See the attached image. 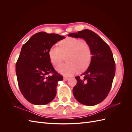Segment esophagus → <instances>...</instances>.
Instances as JSON below:
<instances>
[{"instance_id":"esophagus-1","label":"esophagus","mask_w":132,"mask_h":132,"mask_svg":"<svg viewBox=\"0 0 132 132\" xmlns=\"http://www.w3.org/2000/svg\"><path fill=\"white\" fill-rule=\"evenodd\" d=\"M68 79H69V78H68V77H64L63 78V79L64 80H65V81H66V80H67Z\"/></svg>"}]
</instances>
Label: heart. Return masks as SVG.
I'll use <instances>...</instances> for the list:
<instances>
[{"instance_id": "1", "label": "heart", "mask_w": 132, "mask_h": 132, "mask_svg": "<svg viewBox=\"0 0 132 132\" xmlns=\"http://www.w3.org/2000/svg\"><path fill=\"white\" fill-rule=\"evenodd\" d=\"M59 47L54 45L48 51V55L52 64L57 67L66 56L67 63L57 68L60 73L70 76L80 70H86L92 60V51L89 44L80 39L68 37L59 42Z\"/></svg>"}]
</instances>
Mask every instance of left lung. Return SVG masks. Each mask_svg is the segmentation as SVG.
I'll use <instances>...</instances> for the list:
<instances>
[{
  "label": "left lung",
  "mask_w": 132,
  "mask_h": 132,
  "mask_svg": "<svg viewBox=\"0 0 132 132\" xmlns=\"http://www.w3.org/2000/svg\"><path fill=\"white\" fill-rule=\"evenodd\" d=\"M68 36L84 39L92 51V60L83 78L75 77L73 89L75 98L86 106H94L104 100L109 94L115 75L116 65L109 46L94 32L85 29Z\"/></svg>",
  "instance_id": "1"
}]
</instances>
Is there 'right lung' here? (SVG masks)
Instances as JSON below:
<instances>
[{
	"instance_id": "obj_1",
	"label": "right lung",
	"mask_w": 132,
	"mask_h": 132,
	"mask_svg": "<svg viewBox=\"0 0 132 132\" xmlns=\"http://www.w3.org/2000/svg\"><path fill=\"white\" fill-rule=\"evenodd\" d=\"M64 38L56 34L39 32L22 47L16 63V74L21 94L32 104H47L56 95L58 81L63 77L52 65L48 51Z\"/></svg>"
}]
</instances>
